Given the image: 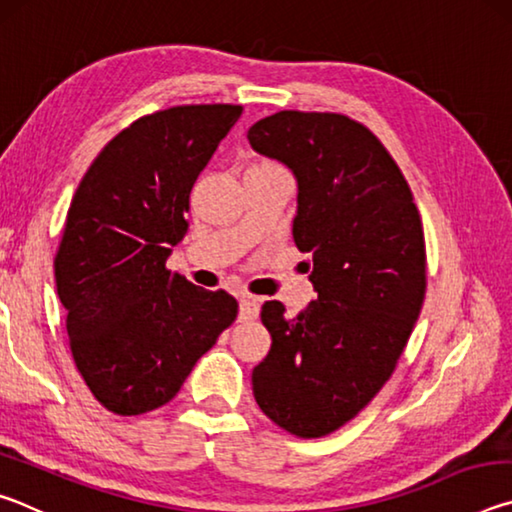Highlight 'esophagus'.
Listing matches in <instances>:
<instances>
[{"label": "esophagus", "mask_w": 512, "mask_h": 512, "mask_svg": "<svg viewBox=\"0 0 512 512\" xmlns=\"http://www.w3.org/2000/svg\"><path fill=\"white\" fill-rule=\"evenodd\" d=\"M259 314V300L253 296H241L239 300V320H255Z\"/></svg>", "instance_id": "esophagus-1"}]
</instances>
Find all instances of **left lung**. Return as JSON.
I'll return each mask as SVG.
<instances>
[{
    "label": "left lung",
    "instance_id": "8db88e82",
    "mask_svg": "<svg viewBox=\"0 0 512 512\" xmlns=\"http://www.w3.org/2000/svg\"><path fill=\"white\" fill-rule=\"evenodd\" d=\"M248 142L298 180L293 241L314 259L318 293L296 318L264 302L273 345L253 393L277 427L323 438L366 409L402 357L427 291L422 219L386 146L339 112H275Z\"/></svg>",
    "mask_w": 512,
    "mask_h": 512
}]
</instances>
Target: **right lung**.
I'll return each mask as SVG.
<instances>
[{"mask_svg":"<svg viewBox=\"0 0 512 512\" xmlns=\"http://www.w3.org/2000/svg\"><path fill=\"white\" fill-rule=\"evenodd\" d=\"M232 103L144 115L103 146L67 210L54 273L69 350L92 395L117 415L176 397L239 305L171 273L189 192L241 117Z\"/></svg>","mask_w":512,"mask_h":512,"instance_id":"1","label":"right lung"}]
</instances>
